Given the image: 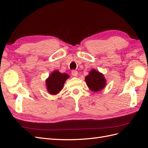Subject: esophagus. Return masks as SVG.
<instances>
[{"label":"esophagus","instance_id":"obj_1","mask_svg":"<svg viewBox=\"0 0 148 148\" xmlns=\"http://www.w3.org/2000/svg\"><path fill=\"white\" fill-rule=\"evenodd\" d=\"M71 75H72L73 77H77V76L78 75V71L77 70H72L71 71Z\"/></svg>","mask_w":148,"mask_h":148}]
</instances>
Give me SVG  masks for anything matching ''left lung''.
Here are the masks:
<instances>
[{
	"label": "left lung",
	"instance_id": "left-lung-1",
	"mask_svg": "<svg viewBox=\"0 0 148 148\" xmlns=\"http://www.w3.org/2000/svg\"><path fill=\"white\" fill-rule=\"evenodd\" d=\"M85 81L90 90L94 92L102 90L106 84V79L103 74L95 69H92L85 77Z\"/></svg>",
	"mask_w": 148,
	"mask_h": 148
}]
</instances>
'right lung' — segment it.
I'll list each match as a JSON object with an SVG mask.
<instances>
[{
	"instance_id": "obj_1",
	"label": "right lung",
	"mask_w": 148,
	"mask_h": 148,
	"mask_svg": "<svg viewBox=\"0 0 148 148\" xmlns=\"http://www.w3.org/2000/svg\"><path fill=\"white\" fill-rule=\"evenodd\" d=\"M69 78V75L66 73H61L58 70H55L46 79L47 91L52 95L59 93L64 87V84Z\"/></svg>"
}]
</instances>
